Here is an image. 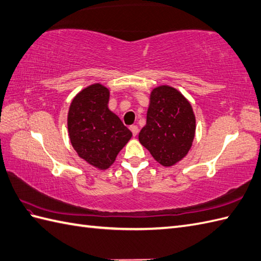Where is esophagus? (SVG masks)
I'll use <instances>...</instances> for the list:
<instances>
[{"label":"esophagus","instance_id":"34e87169","mask_svg":"<svg viewBox=\"0 0 261 261\" xmlns=\"http://www.w3.org/2000/svg\"><path fill=\"white\" fill-rule=\"evenodd\" d=\"M130 130H131V132H132V135L135 136V137L139 133V128H138L137 125H131V126H130Z\"/></svg>","mask_w":261,"mask_h":261}]
</instances>
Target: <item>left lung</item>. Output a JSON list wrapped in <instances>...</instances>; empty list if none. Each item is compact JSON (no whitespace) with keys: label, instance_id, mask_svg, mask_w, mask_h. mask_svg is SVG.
<instances>
[{"label":"left lung","instance_id":"8db88e82","mask_svg":"<svg viewBox=\"0 0 261 261\" xmlns=\"http://www.w3.org/2000/svg\"><path fill=\"white\" fill-rule=\"evenodd\" d=\"M196 117L190 102L177 89L160 86L150 94L147 124L139 141L163 167L182 160L192 145Z\"/></svg>","mask_w":261,"mask_h":261}]
</instances>
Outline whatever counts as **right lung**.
<instances>
[{"label": "right lung", "instance_id": "right-lung-1", "mask_svg": "<svg viewBox=\"0 0 261 261\" xmlns=\"http://www.w3.org/2000/svg\"><path fill=\"white\" fill-rule=\"evenodd\" d=\"M110 91L94 83L72 100L68 130L72 147L80 158L106 170L132 137V132L108 108Z\"/></svg>", "mask_w": 261, "mask_h": 261}]
</instances>
